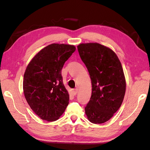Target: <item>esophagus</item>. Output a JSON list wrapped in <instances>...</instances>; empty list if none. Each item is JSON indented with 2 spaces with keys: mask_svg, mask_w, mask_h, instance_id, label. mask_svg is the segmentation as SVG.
I'll list each match as a JSON object with an SVG mask.
<instances>
[{
  "mask_svg": "<svg viewBox=\"0 0 150 150\" xmlns=\"http://www.w3.org/2000/svg\"><path fill=\"white\" fill-rule=\"evenodd\" d=\"M72 92H73L74 95H76V94L78 93V89H77V88L73 89H72Z\"/></svg>",
  "mask_w": 150,
  "mask_h": 150,
  "instance_id": "obj_1",
  "label": "esophagus"
}]
</instances>
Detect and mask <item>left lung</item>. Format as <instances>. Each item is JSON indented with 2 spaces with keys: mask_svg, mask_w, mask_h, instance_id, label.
I'll use <instances>...</instances> for the list:
<instances>
[{
  "mask_svg": "<svg viewBox=\"0 0 150 150\" xmlns=\"http://www.w3.org/2000/svg\"><path fill=\"white\" fill-rule=\"evenodd\" d=\"M78 49L92 84L86 115L93 123H104L119 110L125 97L126 80L121 62L112 50L100 44H80Z\"/></svg>",
  "mask_w": 150,
  "mask_h": 150,
  "instance_id": "1",
  "label": "left lung"
}]
</instances>
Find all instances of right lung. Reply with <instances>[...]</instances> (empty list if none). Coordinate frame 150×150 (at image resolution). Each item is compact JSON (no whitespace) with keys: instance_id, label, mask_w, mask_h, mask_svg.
Instances as JSON below:
<instances>
[{"instance_id":"add662e5","label":"right lung","mask_w":150,"mask_h":150,"mask_svg":"<svg viewBox=\"0 0 150 150\" xmlns=\"http://www.w3.org/2000/svg\"><path fill=\"white\" fill-rule=\"evenodd\" d=\"M76 51L73 45L52 44L29 63L23 80L24 96L40 118L57 120L69 104V95L62 82L61 70Z\"/></svg>"}]
</instances>
